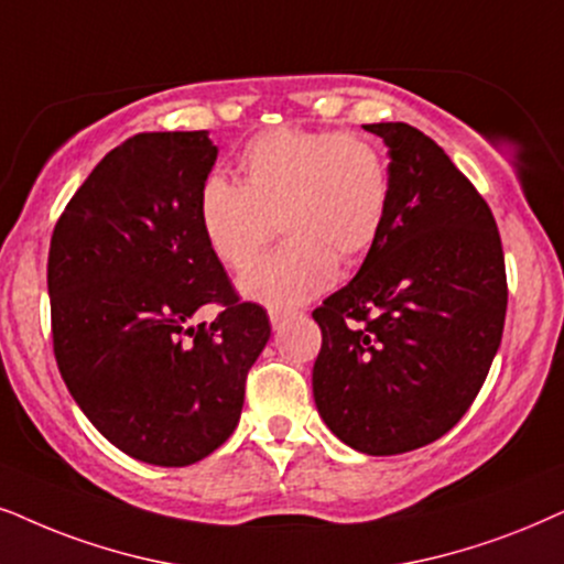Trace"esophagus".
I'll list each match as a JSON object with an SVG mask.
<instances>
[{"label":"esophagus","mask_w":564,"mask_h":564,"mask_svg":"<svg viewBox=\"0 0 564 564\" xmlns=\"http://www.w3.org/2000/svg\"><path fill=\"white\" fill-rule=\"evenodd\" d=\"M268 317H270V325H273V330H278V327L286 323L291 315H289V312H283V310H270Z\"/></svg>","instance_id":"esophagus-1"}]
</instances>
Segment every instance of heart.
Instances as JSON below:
<instances>
[{
  "instance_id": "1",
  "label": "heart",
  "mask_w": 564,
  "mask_h": 564,
  "mask_svg": "<svg viewBox=\"0 0 564 564\" xmlns=\"http://www.w3.org/2000/svg\"><path fill=\"white\" fill-rule=\"evenodd\" d=\"M241 182L208 176L197 195L205 245L220 265L241 270L273 237L286 245L239 278V294L270 310H291L338 278V258L356 260L380 239L390 213V169L359 134L270 130L239 155Z\"/></svg>"
}]
</instances>
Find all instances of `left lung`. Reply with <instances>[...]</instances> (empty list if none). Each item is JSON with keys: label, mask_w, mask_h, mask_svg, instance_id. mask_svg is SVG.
Masks as SVG:
<instances>
[{"label": "left lung", "mask_w": 564, "mask_h": 564, "mask_svg": "<svg viewBox=\"0 0 564 564\" xmlns=\"http://www.w3.org/2000/svg\"><path fill=\"white\" fill-rule=\"evenodd\" d=\"M382 138L390 213L354 281L312 312L315 405L367 455L430 445L474 403L502 340L508 281L489 205L437 142L403 122Z\"/></svg>", "instance_id": "8db88e82"}]
</instances>
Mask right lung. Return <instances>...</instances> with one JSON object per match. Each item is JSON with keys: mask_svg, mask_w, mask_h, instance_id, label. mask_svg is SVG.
Wrapping results in <instances>:
<instances>
[{"mask_svg": "<svg viewBox=\"0 0 564 564\" xmlns=\"http://www.w3.org/2000/svg\"><path fill=\"white\" fill-rule=\"evenodd\" d=\"M216 159L205 130L134 134L90 171L48 247L62 380L111 445L151 466H189L231 437L270 338L199 231ZM205 303L225 312L192 326Z\"/></svg>", "mask_w": 564, "mask_h": 564, "instance_id": "add662e5", "label": "right lung"}]
</instances>
